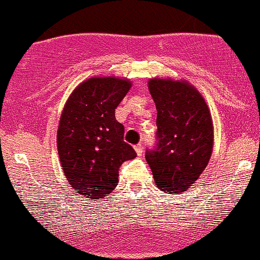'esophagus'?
Masks as SVG:
<instances>
[{
  "label": "esophagus",
  "instance_id": "esophagus-1",
  "mask_svg": "<svg viewBox=\"0 0 260 260\" xmlns=\"http://www.w3.org/2000/svg\"><path fill=\"white\" fill-rule=\"evenodd\" d=\"M134 150H136L138 156H141V154H143V152H144L143 145H141V144H138V145L134 146Z\"/></svg>",
  "mask_w": 260,
  "mask_h": 260
}]
</instances>
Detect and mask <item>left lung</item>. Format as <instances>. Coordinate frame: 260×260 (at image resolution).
I'll return each mask as SVG.
<instances>
[{"label":"left lung","mask_w":260,"mask_h":260,"mask_svg":"<svg viewBox=\"0 0 260 260\" xmlns=\"http://www.w3.org/2000/svg\"><path fill=\"white\" fill-rule=\"evenodd\" d=\"M149 90L157 109L158 143L145 158L160 190L182 193L199 179L211 157V114L188 81L153 78Z\"/></svg>","instance_id":"1"}]
</instances>
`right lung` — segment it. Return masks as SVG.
Wrapping results in <instances>:
<instances>
[{
	"label": "right lung",
	"instance_id": "add662e5",
	"mask_svg": "<svg viewBox=\"0 0 260 260\" xmlns=\"http://www.w3.org/2000/svg\"><path fill=\"white\" fill-rule=\"evenodd\" d=\"M131 86L128 79L90 78L78 85L62 110L57 131L61 167L71 187L86 198L113 192L121 164L137 156L123 141V124L115 119V109Z\"/></svg>",
	"mask_w": 260,
	"mask_h": 260
}]
</instances>
